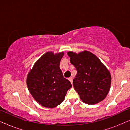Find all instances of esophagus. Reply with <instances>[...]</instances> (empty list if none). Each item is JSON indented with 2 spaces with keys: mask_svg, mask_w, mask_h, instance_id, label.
Listing matches in <instances>:
<instances>
[{
  "mask_svg": "<svg viewBox=\"0 0 130 130\" xmlns=\"http://www.w3.org/2000/svg\"><path fill=\"white\" fill-rule=\"evenodd\" d=\"M69 80L70 82V83H72V84H73V79L72 77H69Z\"/></svg>",
  "mask_w": 130,
  "mask_h": 130,
  "instance_id": "obj_1",
  "label": "esophagus"
}]
</instances>
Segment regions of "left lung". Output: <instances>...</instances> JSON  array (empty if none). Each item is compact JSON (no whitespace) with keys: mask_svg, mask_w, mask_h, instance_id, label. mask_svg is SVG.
Masks as SVG:
<instances>
[{"mask_svg":"<svg viewBox=\"0 0 130 130\" xmlns=\"http://www.w3.org/2000/svg\"><path fill=\"white\" fill-rule=\"evenodd\" d=\"M70 62L77 70L73 83L83 102L93 105L105 98L109 91L111 75L96 56L88 51H69Z\"/></svg>","mask_w":130,"mask_h":130,"instance_id":"8db88e82","label":"left lung"}]
</instances>
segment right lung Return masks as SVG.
I'll return each instance as SVG.
<instances>
[{
    "label": "right lung",
    "instance_id": "right-lung-1",
    "mask_svg": "<svg viewBox=\"0 0 130 130\" xmlns=\"http://www.w3.org/2000/svg\"><path fill=\"white\" fill-rule=\"evenodd\" d=\"M63 56L64 52L45 53L37 60L27 75L26 85L30 93L44 107L53 108L60 105L72 86L60 69Z\"/></svg>",
    "mask_w": 130,
    "mask_h": 130
}]
</instances>
